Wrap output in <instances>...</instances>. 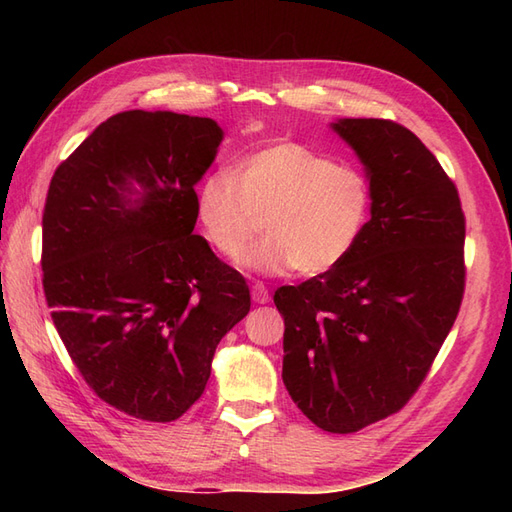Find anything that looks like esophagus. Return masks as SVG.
<instances>
[{"label":"esophagus","mask_w":512,"mask_h":512,"mask_svg":"<svg viewBox=\"0 0 512 512\" xmlns=\"http://www.w3.org/2000/svg\"><path fill=\"white\" fill-rule=\"evenodd\" d=\"M253 301L255 303H268L270 301V295H268V288L264 284H253Z\"/></svg>","instance_id":"1"}]
</instances>
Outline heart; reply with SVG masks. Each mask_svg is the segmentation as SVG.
Masks as SVG:
<instances>
[{
  "mask_svg": "<svg viewBox=\"0 0 512 512\" xmlns=\"http://www.w3.org/2000/svg\"><path fill=\"white\" fill-rule=\"evenodd\" d=\"M374 189L367 173L323 151L279 140L206 176L198 189L202 231L217 253L237 259L266 222L268 237L244 264L264 275H321L363 242Z\"/></svg>",
  "mask_w": 512,
  "mask_h": 512,
  "instance_id": "b5f03b06",
  "label": "heart"
}]
</instances>
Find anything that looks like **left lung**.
<instances>
[{"label": "left lung", "instance_id": "8db88e82", "mask_svg": "<svg viewBox=\"0 0 512 512\" xmlns=\"http://www.w3.org/2000/svg\"><path fill=\"white\" fill-rule=\"evenodd\" d=\"M374 189L372 220L345 262L281 286L284 385L303 416L354 433L416 394L464 297L458 187L420 138L385 118H343Z\"/></svg>", "mask_w": 512, "mask_h": 512}]
</instances>
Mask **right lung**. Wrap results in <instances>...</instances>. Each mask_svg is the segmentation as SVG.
Masks as SVG:
<instances>
[{
	"instance_id": "add662e5",
	"label": "right lung",
	"mask_w": 512,
	"mask_h": 512,
	"mask_svg": "<svg viewBox=\"0 0 512 512\" xmlns=\"http://www.w3.org/2000/svg\"><path fill=\"white\" fill-rule=\"evenodd\" d=\"M211 118L121 112L54 171L43 206V292L85 383L147 422L202 396L222 336L250 310L235 268L193 235Z\"/></svg>"
}]
</instances>
